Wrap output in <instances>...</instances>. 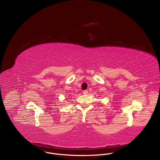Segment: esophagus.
I'll return each mask as SVG.
<instances>
[{
	"mask_svg": "<svg viewBox=\"0 0 160 160\" xmlns=\"http://www.w3.org/2000/svg\"><path fill=\"white\" fill-rule=\"evenodd\" d=\"M82 93H83L84 95H88V91L87 90H85V91H83Z\"/></svg>",
	"mask_w": 160,
	"mask_h": 160,
	"instance_id": "obj_1",
	"label": "esophagus"
}]
</instances>
